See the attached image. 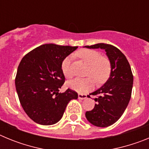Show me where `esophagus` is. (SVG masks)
Listing matches in <instances>:
<instances>
[{
    "instance_id": "obj_1",
    "label": "esophagus",
    "mask_w": 149,
    "mask_h": 149,
    "mask_svg": "<svg viewBox=\"0 0 149 149\" xmlns=\"http://www.w3.org/2000/svg\"><path fill=\"white\" fill-rule=\"evenodd\" d=\"M78 98L79 99H85V98H86V95L78 94Z\"/></svg>"
}]
</instances>
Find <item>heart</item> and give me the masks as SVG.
Masks as SVG:
<instances>
[{
	"mask_svg": "<svg viewBox=\"0 0 149 149\" xmlns=\"http://www.w3.org/2000/svg\"><path fill=\"white\" fill-rule=\"evenodd\" d=\"M77 57L89 65L86 78H74L67 82V86L78 93H86L94 87L95 80L98 84H103L110 77L111 73L110 61L106 56L95 50L81 49L76 53ZM71 56H67L61 64L62 72L66 78L72 76L71 71Z\"/></svg>",
	"mask_w": 149,
	"mask_h": 149,
	"instance_id": "1",
	"label": "heart"
}]
</instances>
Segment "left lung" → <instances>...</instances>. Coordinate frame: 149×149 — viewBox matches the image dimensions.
<instances>
[{
	"label": "left lung",
	"mask_w": 149,
	"mask_h": 149,
	"mask_svg": "<svg viewBox=\"0 0 149 149\" xmlns=\"http://www.w3.org/2000/svg\"><path fill=\"white\" fill-rule=\"evenodd\" d=\"M85 47L105 50L111 64L108 80L91 93L97 95V104L93 110L86 112V119L93 125L108 127L119 120L131 99L134 81L131 66L122 51L112 45L98 43Z\"/></svg>",
	"instance_id": "obj_1"
}]
</instances>
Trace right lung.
Here are the masks:
<instances>
[{
    "label": "right lung",
    "mask_w": 149,
    "mask_h": 149,
    "mask_svg": "<svg viewBox=\"0 0 149 149\" xmlns=\"http://www.w3.org/2000/svg\"><path fill=\"white\" fill-rule=\"evenodd\" d=\"M77 48V46L42 45L21 60L15 87L24 110L36 123L51 125L58 122L68 102L78 97L71 89L59 93L65 82L62 62Z\"/></svg>",
    "instance_id": "obj_1"
}]
</instances>
